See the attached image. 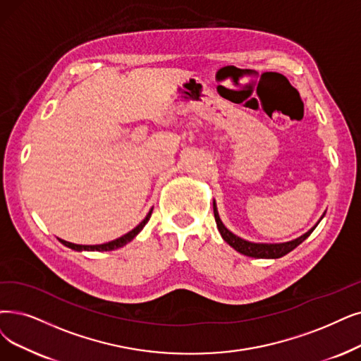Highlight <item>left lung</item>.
<instances>
[{
    "mask_svg": "<svg viewBox=\"0 0 361 361\" xmlns=\"http://www.w3.org/2000/svg\"><path fill=\"white\" fill-rule=\"evenodd\" d=\"M213 213H214V221H216V226H218L219 233L222 235V238L229 244L231 247L235 249L238 253L241 255H246L250 257H257V259H279L284 255H287L289 252H292L293 249H296L302 241H305L312 231L317 228V225L320 224V221L324 218V214H322V218L319 219L311 229H308L305 234H302L300 237L290 240V241H286V243H253V241H247L244 240L238 235H235L234 233H231V231L224 225V222L219 218V213H218V207H216V201L213 200Z\"/></svg>",
    "mask_w": 361,
    "mask_h": 361,
    "instance_id": "1",
    "label": "left lung"
}]
</instances>
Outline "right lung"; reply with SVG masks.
<instances>
[{"label": "right lung", "mask_w": 361, "mask_h": 361, "mask_svg": "<svg viewBox=\"0 0 361 361\" xmlns=\"http://www.w3.org/2000/svg\"><path fill=\"white\" fill-rule=\"evenodd\" d=\"M151 213H152V209L148 212V214L145 216V219H143L136 228H133L132 231H128L127 234L121 235L120 238L117 240H112L109 243H104V244H94V246H84V244H74V243H69V241H65V240H61L59 241L63 244V246L72 249V250H77V252H82V250H87V252H109V250H115V249H120L123 246H126L127 243H130L140 231L143 229V226L147 225V222L149 221L151 218Z\"/></svg>", "instance_id": "1"}]
</instances>
